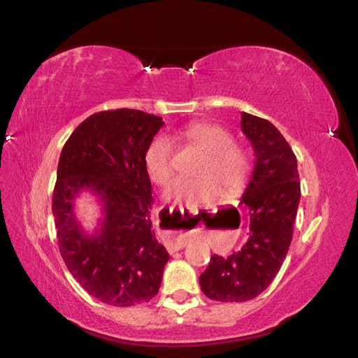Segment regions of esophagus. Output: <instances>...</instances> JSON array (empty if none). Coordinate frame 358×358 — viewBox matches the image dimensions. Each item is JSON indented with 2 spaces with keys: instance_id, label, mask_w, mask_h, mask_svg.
Returning <instances> with one entry per match:
<instances>
[{
  "instance_id": "1",
  "label": "esophagus",
  "mask_w": 358,
  "mask_h": 358,
  "mask_svg": "<svg viewBox=\"0 0 358 358\" xmlns=\"http://www.w3.org/2000/svg\"><path fill=\"white\" fill-rule=\"evenodd\" d=\"M185 245H187V241L185 239H179V238H173L170 241V244L167 245V248L170 250V251H179V250H182Z\"/></svg>"
}]
</instances>
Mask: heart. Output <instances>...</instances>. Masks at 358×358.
<instances>
[{
    "label": "heart",
    "instance_id": "obj_1",
    "mask_svg": "<svg viewBox=\"0 0 358 358\" xmlns=\"http://www.w3.org/2000/svg\"><path fill=\"white\" fill-rule=\"evenodd\" d=\"M199 151L206 154L199 179H176L166 189V196L173 201L192 206L214 203L222 194H238L245 187L251 171V159L245 148L234 144V135L223 126L208 122H195L182 132ZM173 144L167 136L155 138L145 151V167L152 182L167 185L173 173L171 167Z\"/></svg>",
    "mask_w": 358,
    "mask_h": 358
}]
</instances>
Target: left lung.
I'll list each match as a JSON object with an SVG mask.
<instances>
[{"label":"left lung","mask_w":358,"mask_h":358,"mask_svg":"<svg viewBox=\"0 0 358 358\" xmlns=\"http://www.w3.org/2000/svg\"><path fill=\"white\" fill-rule=\"evenodd\" d=\"M241 129L255 154L241 198L250 210V238L229 257L211 255L199 276L204 295L222 303L248 301L276 278L291 245L301 195L296 157L275 124L242 111Z\"/></svg>","instance_id":"obj_1"}]
</instances>
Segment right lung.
Wrapping results in <instances>:
<instances>
[{"mask_svg":"<svg viewBox=\"0 0 358 358\" xmlns=\"http://www.w3.org/2000/svg\"><path fill=\"white\" fill-rule=\"evenodd\" d=\"M163 124L141 110L99 111L76 127L60 155L52 195L60 254L80 287L108 306L150 301L162 285L169 252L151 229L154 198L144 159ZM82 190L102 204L94 234L74 214Z\"/></svg>","mask_w":358,"mask_h":358,"instance_id":"add662e5","label":"right lung"}]
</instances>
